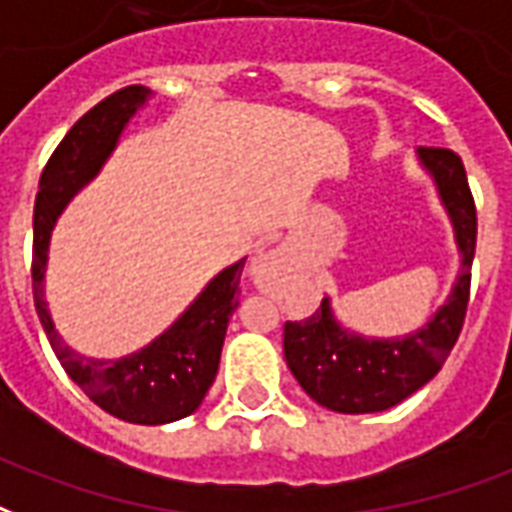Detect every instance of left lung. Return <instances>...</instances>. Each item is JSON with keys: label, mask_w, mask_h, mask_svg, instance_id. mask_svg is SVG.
<instances>
[{"label": "left lung", "mask_w": 512, "mask_h": 512, "mask_svg": "<svg viewBox=\"0 0 512 512\" xmlns=\"http://www.w3.org/2000/svg\"><path fill=\"white\" fill-rule=\"evenodd\" d=\"M423 165L437 181L461 249V271L448 304L404 339H361L333 320L328 298L306 320L285 323V358L295 380L317 404L333 412H382L423 388L448 361L467 317L478 211L467 170L456 151L420 146Z\"/></svg>", "instance_id": "obj_1"}]
</instances>
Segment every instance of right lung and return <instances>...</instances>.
<instances>
[{
    "label": "right lung",
    "instance_id": "obj_1",
    "mask_svg": "<svg viewBox=\"0 0 512 512\" xmlns=\"http://www.w3.org/2000/svg\"><path fill=\"white\" fill-rule=\"evenodd\" d=\"M146 94L149 89L143 86H127L97 102L92 111L75 121L51 154L34 200L32 293L45 336L70 380L113 418L140 426H160L198 410L217 377L227 320L238 306V279L244 271V260L214 276L187 312L149 347L119 361H92L70 350L59 339L43 298L48 241L56 217L62 214L64 203L100 170L116 146L119 132L140 102L146 100Z\"/></svg>",
    "mask_w": 512,
    "mask_h": 512
}]
</instances>
